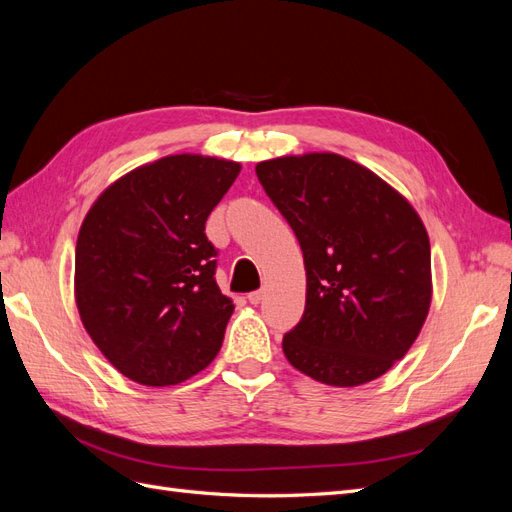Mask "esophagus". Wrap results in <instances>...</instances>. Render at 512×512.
Returning a JSON list of instances; mask_svg holds the SVG:
<instances>
[{
  "instance_id": "esophagus-1",
  "label": "esophagus",
  "mask_w": 512,
  "mask_h": 512,
  "mask_svg": "<svg viewBox=\"0 0 512 512\" xmlns=\"http://www.w3.org/2000/svg\"><path fill=\"white\" fill-rule=\"evenodd\" d=\"M262 297H265V292H262V290H254V292L247 294V301H250L252 305H258V303L262 301Z\"/></svg>"
}]
</instances>
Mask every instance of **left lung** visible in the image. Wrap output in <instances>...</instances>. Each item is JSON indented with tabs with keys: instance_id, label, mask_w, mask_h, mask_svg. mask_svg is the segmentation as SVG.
<instances>
[{
	"instance_id": "obj_1",
	"label": "left lung",
	"mask_w": 512,
	"mask_h": 512,
	"mask_svg": "<svg viewBox=\"0 0 512 512\" xmlns=\"http://www.w3.org/2000/svg\"><path fill=\"white\" fill-rule=\"evenodd\" d=\"M256 175L303 250L305 312L284 354L331 386L380 378L414 344L431 303L427 230L408 200L335 153L260 162Z\"/></svg>"
}]
</instances>
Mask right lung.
I'll return each instance as SVG.
<instances>
[{
	"label": "right lung",
	"instance_id": "1",
	"mask_svg": "<svg viewBox=\"0 0 512 512\" xmlns=\"http://www.w3.org/2000/svg\"><path fill=\"white\" fill-rule=\"evenodd\" d=\"M241 164L168 156L132 170L89 209L74 294L94 344L123 376L170 386L220 352L232 301L215 282L205 222Z\"/></svg>",
	"mask_w": 512,
	"mask_h": 512
}]
</instances>
